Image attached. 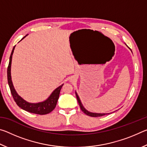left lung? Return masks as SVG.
I'll return each mask as SVG.
<instances>
[{"mask_svg": "<svg viewBox=\"0 0 147 147\" xmlns=\"http://www.w3.org/2000/svg\"><path fill=\"white\" fill-rule=\"evenodd\" d=\"M76 98H77V100L78 102V104H79V106L80 107V109L81 110L83 111V112L86 114V115H88L89 116H91V117H101V116H104L105 115H107V114H109V113H91L89 112V111H87L86 109L84 108V106H82V104L79 98V96H78V94L76 93Z\"/></svg>", "mask_w": 147, "mask_h": 147, "instance_id": "8db88e82", "label": "left lung"}]
</instances>
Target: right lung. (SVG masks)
Listing matches in <instances>:
<instances>
[{
	"label": "right lung",
	"instance_id": "add662e5",
	"mask_svg": "<svg viewBox=\"0 0 147 147\" xmlns=\"http://www.w3.org/2000/svg\"><path fill=\"white\" fill-rule=\"evenodd\" d=\"M26 36L27 35H26L24 38H23V39L25 38ZM14 49H15V47L13 48L10 57H9V61L8 69H7V76H8V85L9 87V89H10V91L12 94V96H13L15 102H16V104H17V106L19 107L24 109V110L28 111L30 113L39 114V115H45V114H48L49 113H51V111L56 108L57 102H58V98H59V93H60L61 89L62 88V86H63V84L58 87V88H56L55 90L53 92V93L51 94V96L47 98V100H46L44 102H42L32 104V103H29L28 102L23 100L21 96L17 94V92L16 91V90H15L13 84H12V82H11V72H10L11 63L12 55H13Z\"/></svg>",
	"mask_w": 147,
	"mask_h": 147
}]
</instances>
